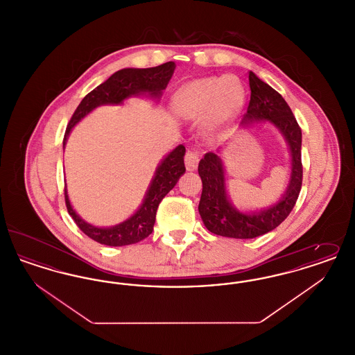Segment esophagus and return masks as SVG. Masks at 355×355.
<instances>
[{"label": "esophagus", "mask_w": 355, "mask_h": 355, "mask_svg": "<svg viewBox=\"0 0 355 355\" xmlns=\"http://www.w3.org/2000/svg\"><path fill=\"white\" fill-rule=\"evenodd\" d=\"M198 161H200V157L198 154L193 150H187L185 154V166L186 169L189 171H193V170L197 169V165H198Z\"/></svg>", "instance_id": "34e87169"}]
</instances>
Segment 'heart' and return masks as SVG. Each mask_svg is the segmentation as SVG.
<instances>
[{"label": "heart", "instance_id": "obj_1", "mask_svg": "<svg viewBox=\"0 0 355 355\" xmlns=\"http://www.w3.org/2000/svg\"><path fill=\"white\" fill-rule=\"evenodd\" d=\"M243 89L227 77H206L181 87L174 96L175 112L186 119L205 117L211 135L223 133L241 110Z\"/></svg>", "mask_w": 355, "mask_h": 355}]
</instances>
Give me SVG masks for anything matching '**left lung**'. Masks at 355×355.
<instances>
[{"label":"left lung","instance_id":"8db88e82","mask_svg":"<svg viewBox=\"0 0 355 355\" xmlns=\"http://www.w3.org/2000/svg\"><path fill=\"white\" fill-rule=\"evenodd\" d=\"M249 85L250 101L241 123L269 121L282 133L291 155V175L282 200L255 213H241L227 198L225 170L220 157L216 153L205 154L198 165V174L202 180V194L198 205L201 218L209 232L239 239L266 234L286 220L298 200L304 174L301 161L302 132L287 102L253 71H249Z\"/></svg>","mask_w":355,"mask_h":355}]
</instances>
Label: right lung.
I'll return each mask as SVG.
<instances>
[{"label": "right lung", "mask_w": 355, "mask_h": 355, "mask_svg": "<svg viewBox=\"0 0 355 355\" xmlns=\"http://www.w3.org/2000/svg\"><path fill=\"white\" fill-rule=\"evenodd\" d=\"M174 69L175 64L170 61L155 68H128L116 71L103 84L86 94L84 100L77 106L74 114L69 121L64 137V148L73 126L84 119L86 114H89L94 107L106 103H122L125 98L142 93H149L152 97H159L161 92L169 84ZM185 146L178 145L164 158L158 169L155 170V175L144 202L129 220H123L122 223L112 227H97L85 222L73 210L65 186V203L70 217L74 220L83 233L102 245L125 246L145 239L152 234L158 205L185 173Z\"/></svg>", "instance_id": "1"}]
</instances>
